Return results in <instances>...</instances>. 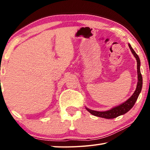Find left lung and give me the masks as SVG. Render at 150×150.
Masks as SVG:
<instances>
[{"instance_id":"1","label":"left lung","mask_w":150,"mask_h":150,"mask_svg":"<svg viewBox=\"0 0 150 150\" xmlns=\"http://www.w3.org/2000/svg\"><path fill=\"white\" fill-rule=\"evenodd\" d=\"M129 48H130L131 52H132L133 55H134L135 58L137 59V74H138V83H137V89L135 90V91L133 93V95L129 98V99L126 101L124 103L120 104L116 107L112 108V109L109 110H106V111L104 112H100V111H96V110H93L89 108H87V110L89 111L90 113L93 115L100 117L102 118H106V119H113L117 117L122 115L126 113L127 112L129 111L131 108L133 107V106L134 105L135 102H136L137 98H138L139 93H141V89H142V85H143V79L142 76H141V71H140V59L138 55L137 54V53L134 52V50H133L132 47L130 44H128Z\"/></svg>"}]
</instances>
